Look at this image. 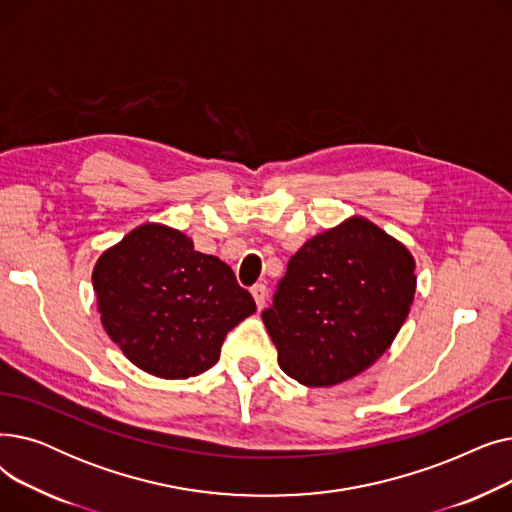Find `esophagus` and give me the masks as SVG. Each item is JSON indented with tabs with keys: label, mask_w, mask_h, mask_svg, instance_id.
Wrapping results in <instances>:
<instances>
[{
	"label": "esophagus",
	"mask_w": 512,
	"mask_h": 512,
	"mask_svg": "<svg viewBox=\"0 0 512 512\" xmlns=\"http://www.w3.org/2000/svg\"><path fill=\"white\" fill-rule=\"evenodd\" d=\"M251 292H253V299H255L257 307L263 309V307H265V301H267V286H265V284H255V286L251 288Z\"/></svg>",
	"instance_id": "34e87169"
}]
</instances>
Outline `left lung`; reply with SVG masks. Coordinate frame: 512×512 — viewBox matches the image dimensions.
I'll return each instance as SVG.
<instances>
[{
    "label": "left lung",
    "instance_id": "1",
    "mask_svg": "<svg viewBox=\"0 0 512 512\" xmlns=\"http://www.w3.org/2000/svg\"><path fill=\"white\" fill-rule=\"evenodd\" d=\"M411 253L363 218L317 234L294 253L261 313L284 373L334 386L378 361L411 311Z\"/></svg>",
    "mask_w": 512,
    "mask_h": 512
}]
</instances>
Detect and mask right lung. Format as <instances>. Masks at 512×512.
<instances>
[{
    "label": "right lung",
    "instance_id": "right-lung-1",
    "mask_svg": "<svg viewBox=\"0 0 512 512\" xmlns=\"http://www.w3.org/2000/svg\"><path fill=\"white\" fill-rule=\"evenodd\" d=\"M93 288L107 336L134 365L166 380L213 367L226 334L257 309L230 265L159 224L132 230L105 251Z\"/></svg>",
    "mask_w": 512,
    "mask_h": 512
}]
</instances>
